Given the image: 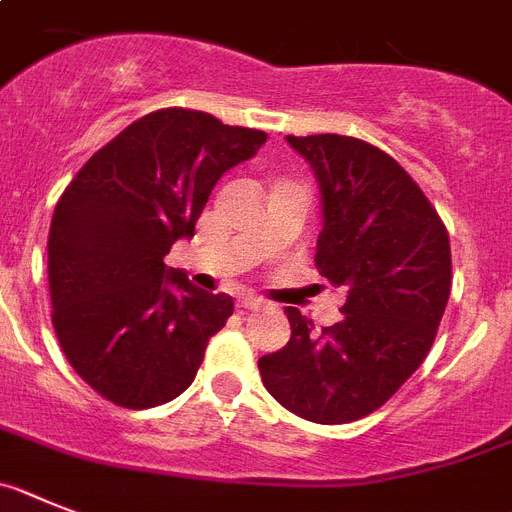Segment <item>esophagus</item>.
I'll use <instances>...</instances> for the list:
<instances>
[{
	"label": "esophagus",
	"instance_id": "34e87169",
	"mask_svg": "<svg viewBox=\"0 0 512 512\" xmlns=\"http://www.w3.org/2000/svg\"><path fill=\"white\" fill-rule=\"evenodd\" d=\"M239 309L257 311V309H262V301L257 299V296H242V299H239Z\"/></svg>",
	"mask_w": 512,
	"mask_h": 512
}]
</instances>
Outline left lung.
<instances>
[{"instance_id":"8db88e82","label":"left lung","mask_w":512,"mask_h":512,"mask_svg":"<svg viewBox=\"0 0 512 512\" xmlns=\"http://www.w3.org/2000/svg\"><path fill=\"white\" fill-rule=\"evenodd\" d=\"M322 193L317 270L345 291L340 322L314 330L286 306L291 340L257 361L262 384L304 420L379 410L420 368L451 296V244L417 182L353 136H286Z\"/></svg>"}]
</instances>
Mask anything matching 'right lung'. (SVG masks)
Wrapping results in <instances>:
<instances>
[{
	"label": "right lung",
	"mask_w": 512,
	"mask_h": 512,
	"mask_svg": "<svg viewBox=\"0 0 512 512\" xmlns=\"http://www.w3.org/2000/svg\"><path fill=\"white\" fill-rule=\"evenodd\" d=\"M268 133L164 108L123 128L84 164L48 231L53 330L66 361L108 402L149 410L193 384L234 301L195 288L164 255L226 170Z\"/></svg>",
	"instance_id": "right-lung-1"
}]
</instances>
